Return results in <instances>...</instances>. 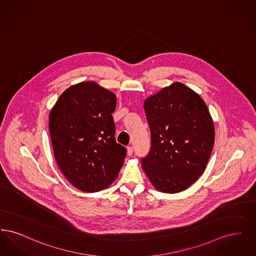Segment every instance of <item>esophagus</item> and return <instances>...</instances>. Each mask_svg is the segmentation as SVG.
<instances>
[{
    "instance_id": "obj_1",
    "label": "esophagus",
    "mask_w": 256,
    "mask_h": 256,
    "mask_svg": "<svg viewBox=\"0 0 256 256\" xmlns=\"http://www.w3.org/2000/svg\"><path fill=\"white\" fill-rule=\"evenodd\" d=\"M126 150H128V156H132V152H134V148H132V146H128V148H126Z\"/></svg>"
}]
</instances>
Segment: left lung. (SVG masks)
Instances as JSON below:
<instances>
[{
    "instance_id": "8db88e82",
    "label": "left lung",
    "mask_w": 256,
    "mask_h": 256,
    "mask_svg": "<svg viewBox=\"0 0 256 256\" xmlns=\"http://www.w3.org/2000/svg\"><path fill=\"white\" fill-rule=\"evenodd\" d=\"M150 150L142 168L156 189L184 191L204 174L215 130L204 100L191 88L174 82L144 102Z\"/></svg>"
}]
</instances>
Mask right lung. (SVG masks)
<instances>
[{
    "label": "right lung",
    "instance_id": "1",
    "mask_svg": "<svg viewBox=\"0 0 256 256\" xmlns=\"http://www.w3.org/2000/svg\"><path fill=\"white\" fill-rule=\"evenodd\" d=\"M116 96L94 82L66 89L50 110L49 130L56 163L76 188L106 189L118 176L126 148L115 140Z\"/></svg>",
    "mask_w": 256,
    "mask_h": 256
}]
</instances>
